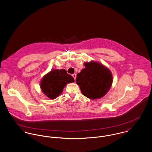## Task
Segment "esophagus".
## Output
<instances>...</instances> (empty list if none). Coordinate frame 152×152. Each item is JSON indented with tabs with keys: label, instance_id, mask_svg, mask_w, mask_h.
Segmentation results:
<instances>
[{
	"label": "esophagus",
	"instance_id": "1",
	"mask_svg": "<svg viewBox=\"0 0 152 152\" xmlns=\"http://www.w3.org/2000/svg\"><path fill=\"white\" fill-rule=\"evenodd\" d=\"M72 76H73V77L74 78V79H75V80H76V75L74 73V74L72 75Z\"/></svg>",
	"mask_w": 152,
	"mask_h": 152
}]
</instances>
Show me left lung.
<instances>
[{"label":"left lung","mask_w":152,"mask_h":152,"mask_svg":"<svg viewBox=\"0 0 152 152\" xmlns=\"http://www.w3.org/2000/svg\"><path fill=\"white\" fill-rule=\"evenodd\" d=\"M84 65L86 68L77 74L76 77V83L82 94L91 99L102 98L111 87L113 82L111 72L97 62H85Z\"/></svg>","instance_id":"obj_1"}]
</instances>
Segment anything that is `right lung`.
Returning a JSON list of instances; mask_svg holds the SVG:
<instances>
[{"instance_id":"1","label":"right lung","mask_w":152,"mask_h":152,"mask_svg":"<svg viewBox=\"0 0 152 152\" xmlns=\"http://www.w3.org/2000/svg\"><path fill=\"white\" fill-rule=\"evenodd\" d=\"M75 82L73 77L62 69H53L40 81V86L42 92L47 97L54 99L62 93L67 83Z\"/></svg>"}]
</instances>
